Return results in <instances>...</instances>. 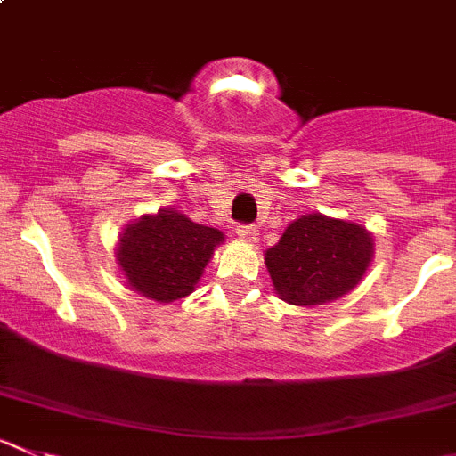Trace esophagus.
Here are the masks:
<instances>
[{
	"instance_id": "34e87169",
	"label": "esophagus",
	"mask_w": 456,
	"mask_h": 456,
	"mask_svg": "<svg viewBox=\"0 0 456 456\" xmlns=\"http://www.w3.org/2000/svg\"><path fill=\"white\" fill-rule=\"evenodd\" d=\"M236 233L242 238V240L249 242V245L258 242V229H256L254 224H242V227H238Z\"/></svg>"
}]
</instances>
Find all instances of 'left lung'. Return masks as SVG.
I'll return each mask as SVG.
<instances>
[{"label":"left lung","mask_w":456,"mask_h":456,"mask_svg":"<svg viewBox=\"0 0 456 456\" xmlns=\"http://www.w3.org/2000/svg\"><path fill=\"white\" fill-rule=\"evenodd\" d=\"M374 258L372 232L359 223L307 214L287 224L265 251L278 298L298 307L331 303L350 294Z\"/></svg>","instance_id":"obj_1"}]
</instances>
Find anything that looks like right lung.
<instances>
[{"instance_id": "1", "label": "right lung", "mask_w": 456, "mask_h": 456, "mask_svg": "<svg viewBox=\"0 0 456 456\" xmlns=\"http://www.w3.org/2000/svg\"><path fill=\"white\" fill-rule=\"evenodd\" d=\"M223 242L220 229L193 223L165 207L122 229L116 260L129 289L156 303H174L196 289L216 247Z\"/></svg>"}]
</instances>
